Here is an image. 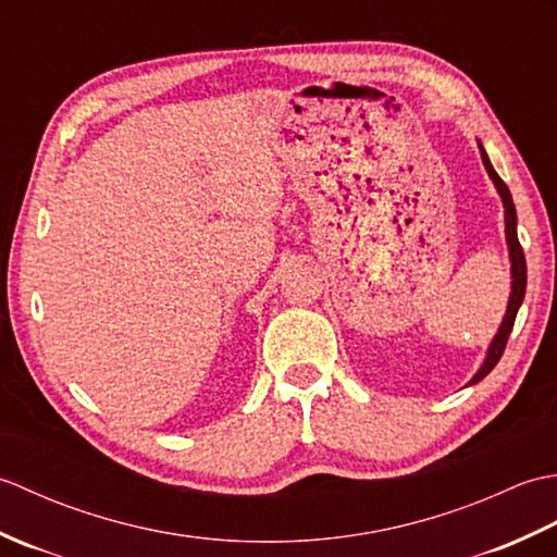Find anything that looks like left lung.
<instances>
[{
  "label": "left lung",
  "mask_w": 557,
  "mask_h": 557,
  "mask_svg": "<svg viewBox=\"0 0 557 557\" xmlns=\"http://www.w3.org/2000/svg\"><path fill=\"white\" fill-rule=\"evenodd\" d=\"M481 160H483V168H486V172H488V176L493 180L495 188H498V194L503 198V206H505V239H507V246H510L512 294H510V304H507V311H505V318H503V323H500L498 335L493 337L486 359H483V366L479 369V373L471 377L469 385L483 381V377H486L495 369V363L500 361L503 351H505V345H507V337H510V333H512L517 311H519V306H522L524 294H527V258H524L522 246H519V239H517V210H515V203H512L510 188H507V184L500 180L498 172L493 170V164H491L486 150H483V148H481Z\"/></svg>",
  "instance_id": "8db88e82"
}]
</instances>
